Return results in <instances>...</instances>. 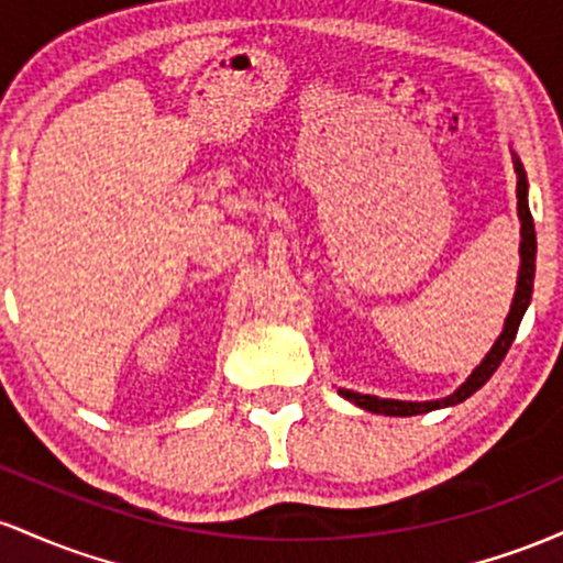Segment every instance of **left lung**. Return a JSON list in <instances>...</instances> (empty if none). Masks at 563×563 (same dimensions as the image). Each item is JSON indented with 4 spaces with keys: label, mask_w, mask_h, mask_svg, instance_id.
<instances>
[{
    "label": "left lung",
    "mask_w": 563,
    "mask_h": 563,
    "mask_svg": "<svg viewBox=\"0 0 563 563\" xmlns=\"http://www.w3.org/2000/svg\"><path fill=\"white\" fill-rule=\"evenodd\" d=\"M514 154V151H510ZM514 169H516V210H519V220H521V244H519V255H521V265H519V279H516V292H514V302H510V311L505 316V327L500 332V338L495 340L489 353L482 358V364L465 377V383H460V388H454L450 396L444 399H433V401H401V399H380V396L372 394H358V390H349V388H338V394L343 399H349L356 407L366 409V412L375 415H388V418H412V415H426L433 412V409H444V407H454V404H463L465 399H471L478 388H484L486 380L497 372V366L505 358L510 345H514L516 332H519V324L527 313L529 300H532V287H534V261H537V236H534V223H532V212H529V183H527V173H523V164L519 156L514 154Z\"/></svg>",
    "instance_id": "8db88e82"
}]
</instances>
